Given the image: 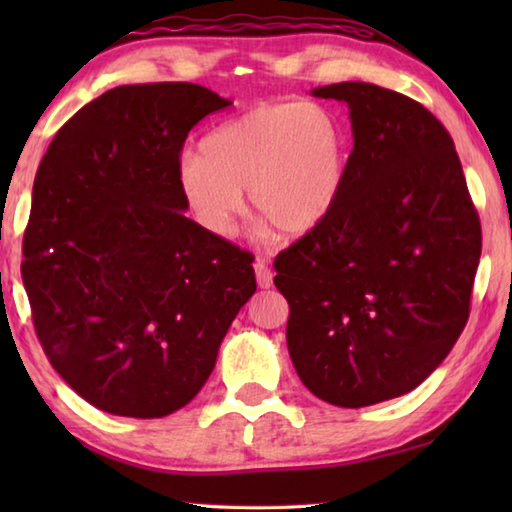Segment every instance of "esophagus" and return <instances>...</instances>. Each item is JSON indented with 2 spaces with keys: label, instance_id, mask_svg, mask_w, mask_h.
<instances>
[{
  "label": "esophagus",
  "instance_id": "34e87169",
  "mask_svg": "<svg viewBox=\"0 0 512 512\" xmlns=\"http://www.w3.org/2000/svg\"><path fill=\"white\" fill-rule=\"evenodd\" d=\"M255 275H257V284L259 289H271L273 287V271L264 259H257L255 262Z\"/></svg>",
  "mask_w": 512,
  "mask_h": 512
}]
</instances>
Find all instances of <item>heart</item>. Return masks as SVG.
I'll return each mask as SVG.
<instances>
[{
	"label": "heart",
	"mask_w": 512,
	"mask_h": 512,
	"mask_svg": "<svg viewBox=\"0 0 512 512\" xmlns=\"http://www.w3.org/2000/svg\"><path fill=\"white\" fill-rule=\"evenodd\" d=\"M345 133L311 101H266L207 133L201 153L178 164V187L207 232L228 237L244 212L287 237H302L332 212L345 178Z\"/></svg>",
	"instance_id": "obj_1"
}]
</instances>
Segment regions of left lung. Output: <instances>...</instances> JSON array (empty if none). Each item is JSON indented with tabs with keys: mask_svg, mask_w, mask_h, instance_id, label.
I'll return each instance as SVG.
<instances>
[{
	"mask_svg": "<svg viewBox=\"0 0 512 512\" xmlns=\"http://www.w3.org/2000/svg\"><path fill=\"white\" fill-rule=\"evenodd\" d=\"M352 153L327 219L275 257L287 345L311 393L343 409L420 386L461 336L481 223L447 128L400 92L348 81Z\"/></svg>",
	"mask_w": 512,
	"mask_h": 512,
	"instance_id": "1",
	"label": "left lung"
}]
</instances>
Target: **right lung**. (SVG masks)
<instances>
[{
    "label": "right lung",
    "mask_w": 512,
    "mask_h": 512,
    "mask_svg": "<svg viewBox=\"0 0 512 512\" xmlns=\"http://www.w3.org/2000/svg\"><path fill=\"white\" fill-rule=\"evenodd\" d=\"M230 103L196 83L119 85L40 162L22 282L49 363L101 411L192 402L257 289L253 255L187 219L178 187L189 131Z\"/></svg>",
    "instance_id": "right-lung-1"
}]
</instances>
